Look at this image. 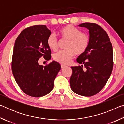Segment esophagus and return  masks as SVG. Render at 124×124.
<instances>
[{
    "label": "esophagus",
    "instance_id": "1",
    "mask_svg": "<svg viewBox=\"0 0 124 124\" xmlns=\"http://www.w3.org/2000/svg\"><path fill=\"white\" fill-rule=\"evenodd\" d=\"M61 68H65V67H66L67 66H65V65H63V64H61Z\"/></svg>",
    "mask_w": 124,
    "mask_h": 124
}]
</instances>
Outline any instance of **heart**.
<instances>
[{"label": "heart", "mask_w": 124, "mask_h": 124, "mask_svg": "<svg viewBox=\"0 0 124 124\" xmlns=\"http://www.w3.org/2000/svg\"><path fill=\"white\" fill-rule=\"evenodd\" d=\"M59 33L63 39L67 40L66 50H61L53 55L55 61L67 64L71 61L74 54L80 56L86 51L90 43V37L86 33H81L79 29L72 25H67L60 29ZM47 45L52 51L58 49V40L54 34L49 35Z\"/></svg>", "instance_id": "heart-1"}]
</instances>
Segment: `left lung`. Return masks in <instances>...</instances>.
<instances>
[{
	"label": "left lung",
	"instance_id": "left-lung-1",
	"mask_svg": "<svg viewBox=\"0 0 124 124\" xmlns=\"http://www.w3.org/2000/svg\"><path fill=\"white\" fill-rule=\"evenodd\" d=\"M79 26L89 29L90 43L85 53L77 59L81 66L71 67L70 85L78 95L89 97L98 93L109 78L113 67V47L107 33L98 24L86 22Z\"/></svg>",
	"mask_w": 124,
	"mask_h": 124
}]
</instances>
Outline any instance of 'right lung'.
I'll return each instance as SVG.
<instances>
[{"label":"right lung","instance_id":"1","mask_svg":"<svg viewBox=\"0 0 124 124\" xmlns=\"http://www.w3.org/2000/svg\"><path fill=\"white\" fill-rule=\"evenodd\" d=\"M51 31L45 25H36L23 30L15 43L11 68L18 85L27 95L39 97L54 88V82L61 70L58 62L52 61L47 66L38 63L42 56L51 59L47 45Z\"/></svg>","mask_w":124,"mask_h":124}]
</instances>
